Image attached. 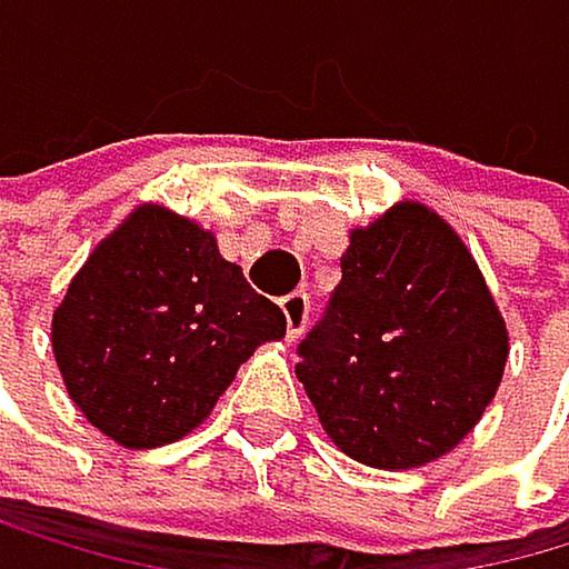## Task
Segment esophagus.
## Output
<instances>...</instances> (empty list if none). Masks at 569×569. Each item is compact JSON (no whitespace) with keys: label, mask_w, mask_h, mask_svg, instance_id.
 Instances as JSON below:
<instances>
[{"label":"esophagus","mask_w":569,"mask_h":569,"mask_svg":"<svg viewBox=\"0 0 569 569\" xmlns=\"http://www.w3.org/2000/svg\"><path fill=\"white\" fill-rule=\"evenodd\" d=\"M281 313H284L288 341H296L306 331V320H309V296H306V291H291V296H284L281 299Z\"/></svg>","instance_id":"34e87169"}]
</instances>
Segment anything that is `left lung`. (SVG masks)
I'll list each match as a JSON object with an SVG mask.
<instances>
[{"label":"left lung","instance_id":"obj_1","mask_svg":"<svg viewBox=\"0 0 569 569\" xmlns=\"http://www.w3.org/2000/svg\"><path fill=\"white\" fill-rule=\"evenodd\" d=\"M509 338L459 234L402 202L352 231L296 378L359 463L409 470L456 449L502 381Z\"/></svg>","mask_w":569,"mask_h":569}]
</instances>
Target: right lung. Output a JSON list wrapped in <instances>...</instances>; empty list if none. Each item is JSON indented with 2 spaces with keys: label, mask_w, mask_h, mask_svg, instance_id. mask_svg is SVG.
Returning <instances> with one entry per match:
<instances>
[{
  "label": "right lung",
  "mask_w": 569,
  "mask_h": 569,
  "mask_svg": "<svg viewBox=\"0 0 569 569\" xmlns=\"http://www.w3.org/2000/svg\"><path fill=\"white\" fill-rule=\"evenodd\" d=\"M284 313L252 291L217 238L141 206L99 241L52 317V352L73 406L123 449L199 428Z\"/></svg>",
  "instance_id": "right-lung-1"
}]
</instances>
